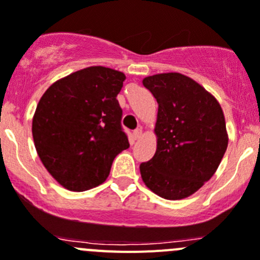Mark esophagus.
I'll list each match as a JSON object with an SVG mask.
<instances>
[{
	"mask_svg": "<svg viewBox=\"0 0 260 260\" xmlns=\"http://www.w3.org/2000/svg\"><path fill=\"white\" fill-rule=\"evenodd\" d=\"M132 136H133V138H135V140H140L141 136H142V129H140V128H137V129L133 131Z\"/></svg>",
	"mask_w": 260,
	"mask_h": 260,
	"instance_id": "1",
	"label": "esophagus"
}]
</instances>
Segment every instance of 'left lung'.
Returning <instances> with one entry per match:
<instances>
[{"label": "left lung", "mask_w": 260, "mask_h": 260, "mask_svg": "<svg viewBox=\"0 0 260 260\" xmlns=\"http://www.w3.org/2000/svg\"><path fill=\"white\" fill-rule=\"evenodd\" d=\"M158 104L157 148L140 165L142 180L165 200H183L217 170L228 148L225 117L200 84L171 72L143 79Z\"/></svg>", "instance_id": "obj_1"}]
</instances>
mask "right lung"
Instances as JSON below:
<instances>
[{
  "instance_id": "obj_1",
  "label": "right lung",
  "mask_w": 260,
  "mask_h": 260,
  "mask_svg": "<svg viewBox=\"0 0 260 260\" xmlns=\"http://www.w3.org/2000/svg\"><path fill=\"white\" fill-rule=\"evenodd\" d=\"M124 74L87 67L54 82L32 118L35 148L50 175L64 188L84 191L109 175L113 160L129 147L117 100Z\"/></svg>"
}]
</instances>
